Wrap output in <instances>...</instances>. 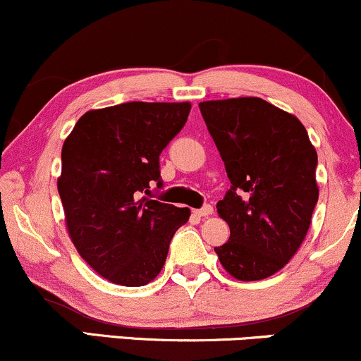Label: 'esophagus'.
<instances>
[{
  "mask_svg": "<svg viewBox=\"0 0 361 361\" xmlns=\"http://www.w3.org/2000/svg\"><path fill=\"white\" fill-rule=\"evenodd\" d=\"M193 214L198 215V217H209V215L214 214V207L212 205H204L202 209L193 210Z\"/></svg>",
  "mask_w": 361,
  "mask_h": 361,
  "instance_id": "esophagus-1",
  "label": "esophagus"
}]
</instances>
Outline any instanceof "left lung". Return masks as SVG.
Instances as JSON below:
<instances>
[{
  "instance_id": "1",
  "label": "left lung",
  "mask_w": 361,
  "mask_h": 361,
  "mask_svg": "<svg viewBox=\"0 0 361 361\" xmlns=\"http://www.w3.org/2000/svg\"><path fill=\"white\" fill-rule=\"evenodd\" d=\"M198 106L231 180L217 202L231 235L214 250L234 279H268L292 259L309 231L319 198L316 149L299 118L261 98Z\"/></svg>"
}]
</instances>
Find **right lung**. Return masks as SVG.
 <instances>
[{"label": "right lung", "instance_id": "obj_1", "mask_svg": "<svg viewBox=\"0 0 361 361\" xmlns=\"http://www.w3.org/2000/svg\"><path fill=\"white\" fill-rule=\"evenodd\" d=\"M183 103L130 102L86 111L62 146L57 180L66 227L81 258L123 287L159 275L190 209L151 200L159 154L188 118Z\"/></svg>", "mask_w": 361, "mask_h": 361}]
</instances>
